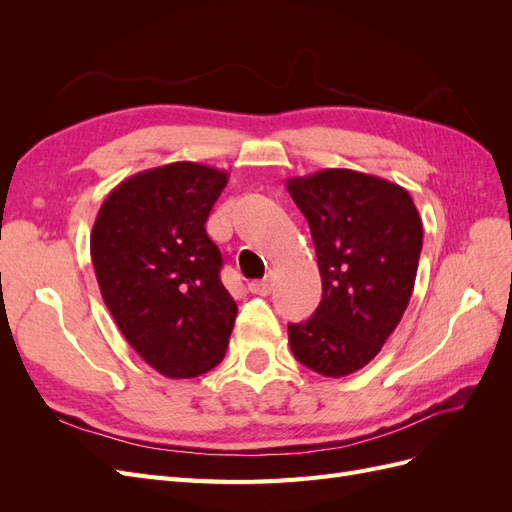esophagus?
Listing matches in <instances>:
<instances>
[{
  "instance_id": "obj_1",
  "label": "esophagus",
  "mask_w": 512,
  "mask_h": 512,
  "mask_svg": "<svg viewBox=\"0 0 512 512\" xmlns=\"http://www.w3.org/2000/svg\"><path fill=\"white\" fill-rule=\"evenodd\" d=\"M247 288H250V292H254V294H269L271 288H273V282H271V277L267 275L265 280L250 282V284H247Z\"/></svg>"
}]
</instances>
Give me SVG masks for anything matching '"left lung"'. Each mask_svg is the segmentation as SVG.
Segmentation results:
<instances>
[{
    "label": "left lung",
    "mask_w": 512,
    "mask_h": 512,
    "mask_svg": "<svg viewBox=\"0 0 512 512\" xmlns=\"http://www.w3.org/2000/svg\"><path fill=\"white\" fill-rule=\"evenodd\" d=\"M312 230L322 301L312 318L288 324L294 359L320 376L365 367L410 303L423 224L397 183L327 168L286 181Z\"/></svg>",
    "instance_id": "8db88e82"
}]
</instances>
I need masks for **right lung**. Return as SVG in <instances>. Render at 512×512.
<instances>
[{"instance_id": "obj_1", "label": "right lung", "mask_w": 512, "mask_h": 512, "mask_svg": "<svg viewBox=\"0 0 512 512\" xmlns=\"http://www.w3.org/2000/svg\"><path fill=\"white\" fill-rule=\"evenodd\" d=\"M228 173L173 162L121 181L91 230L102 299L138 356L166 378H196L224 359L237 303L220 280L207 218Z\"/></svg>"}]
</instances>
